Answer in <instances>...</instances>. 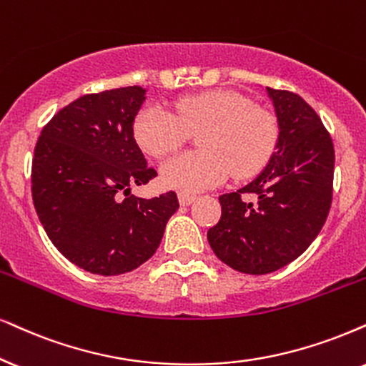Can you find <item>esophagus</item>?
<instances>
[{"instance_id":"obj_1","label":"esophagus","mask_w":366,"mask_h":366,"mask_svg":"<svg viewBox=\"0 0 366 366\" xmlns=\"http://www.w3.org/2000/svg\"><path fill=\"white\" fill-rule=\"evenodd\" d=\"M194 201H196V196H192V194H186V192L179 194V202L182 206H191Z\"/></svg>"}]
</instances>
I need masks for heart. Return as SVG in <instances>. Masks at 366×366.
Returning <instances> with one entry per match:
<instances>
[{"instance_id":"obj_1","label":"heart","mask_w":366,"mask_h":366,"mask_svg":"<svg viewBox=\"0 0 366 366\" xmlns=\"http://www.w3.org/2000/svg\"><path fill=\"white\" fill-rule=\"evenodd\" d=\"M199 132L201 150L175 155L162 165V182L182 192L219 186L229 174L247 179L274 154L279 124L272 113L231 91L184 96L174 111L160 104L145 106L133 123V135L145 154L165 157Z\"/></svg>"}]
</instances>
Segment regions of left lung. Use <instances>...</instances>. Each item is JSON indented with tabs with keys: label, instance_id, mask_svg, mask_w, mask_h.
Returning <instances> with one entry per match:
<instances>
[{
	"label": "left lung",
	"instance_id": "1",
	"mask_svg": "<svg viewBox=\"0 0 366 366\" xmlns=\"http://www.w3.org/2000/svg\"><path fill=\"white\" fill-rule=\"evenodd\" d=\"M267 94L279 123L275 152L252 182L219 197L221 219L207 231L216 257L249 275L270 274L302 255L332 199L335 147L321 118L294 92L267 87Z\"/></svg>",
	"mask_w": 366,
	"mask_h": 366
}]
</instances>
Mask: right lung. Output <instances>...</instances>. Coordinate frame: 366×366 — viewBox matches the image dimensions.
Here are the masks:
<instances>
[{"label": "right lung", "mask_w": 366, "mask_h": 366, "mask_svg": "<svg viewBox=\"0 0 366 366\" xmlns=\"http://www.w3.org/2000/svg\"><path fill=\"white\" fill-rule=\"evenodd\" d=\"M140 86L86 94L41 129L31 162V197L54 247L86 272L119 275L154 255L179 209L175 192L142 199L133 186L157 175L133 135Z\"/></svg>", "instance_id": "add662e5"}]
</instances>
